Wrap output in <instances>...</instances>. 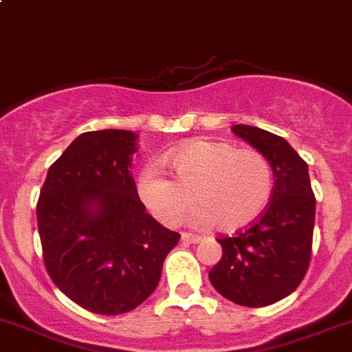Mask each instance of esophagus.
<instances>
[{"label": "esophagus", "instance_id": "34e87169", "mask_svg": "<svg viewBox=\"0 0 352 352\" xmlns=\"http://www.w3.org/2000/svg\"><path fill=\"white\" fill-rule=\"evenodd\" d=\"M200 240H202V236L192 235V233H183V235H182V242L183 243H199Z\"/></svg>", "mask_w": 352, "mask_h": 352}]
</instances>
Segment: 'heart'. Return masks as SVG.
I'll list each match as a JSON object with an SVG mask.
<instances>
[{
	"label": "heart",
	"mask_w": 352,
	"mask_h": 352,
	"mask_svg": "<svg viewBox=\"0 0 352 352\" xmlns=\"http://www.w3.org/2000/svg\"><path fill=\"white\" fill-rule=\"evenodd\" d=\"M174 178L150 166L140 176L138 195L155 219L176 226L195 204V224H214L232 233L252 224L273 193V167L254 148L233 143L193 140L166 157Z\"/></svg>",
	"instance_id": "1"
}]
</instances>
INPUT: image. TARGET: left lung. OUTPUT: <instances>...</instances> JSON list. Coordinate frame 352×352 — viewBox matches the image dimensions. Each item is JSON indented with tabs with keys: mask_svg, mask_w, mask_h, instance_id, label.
<instances>
[{
	"mask_svg": "<svg viewBox=\"0 0 352 352\" xmlns=\"http://www.w3.org/2000/svg\"><path fill=\"white\" fill-rule=\"evenodd\" d=\"M232 131L270 160L274 185L270 204L249 228L217 240L223 257L209 280L232 302L263 307L290 296L306 276L316 199L307 164L287 140L243 124Z\"/></svg>",
	"mask_w": 352,
	"mask_h": 352,
	"instance_id": "1",
	"label": "left lung"
}]
</instances>
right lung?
<instances>
[{"label": "right lung", "instance_id": "1", "mask_svg": "<svg viewBox=\"0 0 352 352\" xmlns=\"http://www.w3.org/2000/svg\"><path fill=\"white\" fill-rule=\"evenodd\" d=\"M136 138L126 129L79 135L50 166L36 207L50 278L78 306L105 316L148 299L182 236L140 200L129 170Z\"/></svg>", "mask_w": 352, "mask_h": 352}]
</instances>
